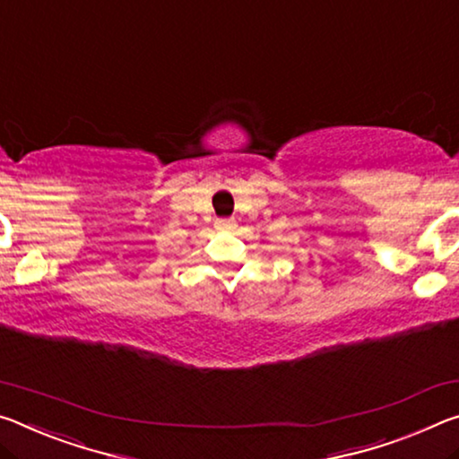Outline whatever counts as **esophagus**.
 I'll return each instance as SVG.
<instances>
[{"label": "esophagus", "mask_w": 459, "mask_h": 459, "mask_svg": "<svg viewBox=\"0 0 459 459\" xmlns=\"http://www.w3.org/2000/svg\"><path fill=\"white\" fill-rule=\"evenodd\" d=\"M232 227H235V224H232L230 221H224V218H218L216 221V229H221V230H229Z\"/></svg>", "instance_id": "1"}]
</instances>
